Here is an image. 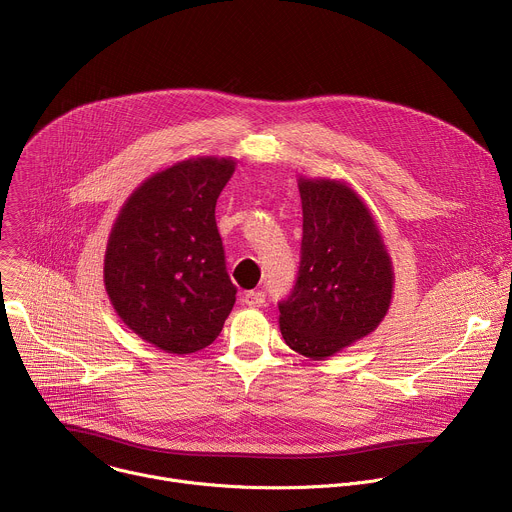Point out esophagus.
Masks as SVG:
<instances>
[{"label": "esophagus", "mask_w": 512, "mask_h": 512, "mask_svg": "<svg viewBox=\"0 0 512 512\" xmlns=\"http://www.w3.org/2000/svg\"><path fill=\"white\" fill-rule=\"evenodd\" d=\"M243 304L249 308H259L265 304V294L263 291H247V294L243 296Z\"/></svg>", "instance_id": "esophagus-1"}]
</instances>
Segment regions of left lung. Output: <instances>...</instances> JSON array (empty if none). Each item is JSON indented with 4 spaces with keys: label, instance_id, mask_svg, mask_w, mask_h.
<instances>
[{
    "label": "left lung",
    "instance_id": "8db88e82",
    "mask_svg": "<svg viewBox=\"0 0 512 512\" xmlns=\"http://www.w3.org/2000/svg\"><path fill=\"white\" fill-rule=\"evenodd\" d=\"M304 237L298 281L279 304L285 344L326 360L385 320L395 287L393 261L369 204L344 180H298Z\"/></svg>",
    "mask_w": 512,
    "mask_h": 512
}]
</instances>
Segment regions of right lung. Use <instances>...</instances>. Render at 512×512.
Masks as SVG:
<instances>
[{
  "label": "right lung",
  "mask_w": 512,
  "mask_h": 512,
  "mask_svg": "<svg viewBox=\"0 0 512 512\" xmlns=\"http://www.w3.org/2000/svg\"><path fill=\"white\" fill-rule=\"evenodd\" d=\"M235 158L194 156L145 178L111 227L103 281L113 310L141 340L170 354L221 334L237 287L216 229V198Z\"/></svg>",
  "instance_id": "right-lung-1"
}]
</instances>
